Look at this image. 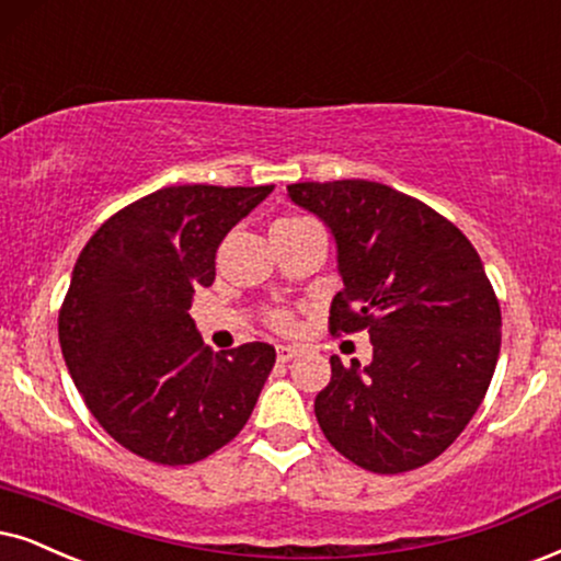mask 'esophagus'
Listing matches in <instances>:
<instances>
[{"label":"esophagus","mask_w":561,"mask_h":561,"mask_svg":"<svg viewBox=\"0 0 561 561\" xmlns=\"http://www.w3.org/2000/svg\"><path fill=\"white\" fill-rule=\"evenodd\" d=\"M297 354H300V346H295V344L276 346V359H279V363H289V359L297 357Z\"/></svg>","instance_id":"obj_1"}]
</instances>
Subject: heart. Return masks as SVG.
<instances>
[{
  "instance_id": "1",
  "label": "heart",
  "mask_w": 561,
  "mask_h": 561,
  "mask_svg": "<svg viewBox=\"0 0 561 561\" xmlns=\"http://www.w3.org/2000/svg\"><path fill=\"white\" fill-rule=\"evenodd\" d=\"M285 222H300V217L276 219L274 225H285ZM268 321H272V325H276V329H289V325H293V316L285 313V310H274V313H268Z\"/></svg>"
}]
</instances>
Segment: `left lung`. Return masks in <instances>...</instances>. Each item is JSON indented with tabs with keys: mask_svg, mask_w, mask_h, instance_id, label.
Wrapping results in <instances>:
<instances>
[{
	"mask_svg": "<svg viewBox=\"0 0 561 561\" xmlns=\"http://www.w3.org/2000/svg\"><path fill=\"white\" fill-rule=\"evenodd\" d=\"M287 196L336 240L344 289L331 333L367 329L373 363L344 367L316 396L329 443L373 473L435 460L492 382L502 316L477 248L435 209L375 181L293 183Z\"/></svg>",
	"mask_w": 561,
	"mask_h": 561,
	"instance_id": "8db88e82",
	"label": "left lung"
}]
</instances>
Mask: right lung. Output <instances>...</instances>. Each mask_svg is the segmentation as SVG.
<instances>
[{"label": "right lung", "instance_id": "right-lung-1", "mask_svg": "<svg viewBox=\"0 0 561 561\" xmlns=\"http://www.w3.org/2000/svg\"><path fill=\"white\" fill-rule=\"evenodd\" d=\"M274 186H168L139 198L82 248L59 310L77 391L126 450L186 466L228 445L272 373V344L215 354L191 300L215 282L222 238Z\"/></svg>", "mask_w": 561, "mask_h": 561}]
</instances>
